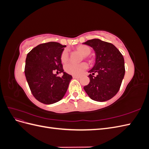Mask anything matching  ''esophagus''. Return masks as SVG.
<instances>
[{
	"instance_id": "34e87169",
	"label": "esophagus",
	"mask_w": 149,
	"mask_h": 149,
	"mask_svg": "<svg viewBox=\"0 0 149 149\" xmlns=\"http://www.w3.org/2000/svg\"><path fill=\"white\" fill-rule=\"evenodd\" d=\"M73 78H76V79H78L80 78V76H73Z\"/></svg>"
}]
</instances>
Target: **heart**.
I'll list each match as a JSON object with an SVG mask.
<instances>
[{
    "mask_svg": "<svg viewBox=\"0 0 149 149\" xmlns=\"http://www.w3.org/2000/svg\"><path fill=\"white\" fill-rule=\"evenodd\" d=\"M76 50L81 53L84 55L85 59L89 58L88 55H89L91 52V49L89 47L85 45H79L76 47ZM60 60L61 63H65L69 60V52L67 49H65L63 50L61 53ZM88 68V65L86 63H81L79 64H74V63H68L65 66V71L67 73L74 75V76H79L83 73Z\"/></svg>",
    "mask_w": 149,
    "mask_h": 149,
    "instance_id": "1",
    "label": "heart"
}]
</instances>
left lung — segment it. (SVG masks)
Segmentation results:
<instances>
[{
	"label": "left lung",
	"instance_id": "1",
	"mask_svg": "<svg viewBox=\"0 0 149 149\" xmlns=\"http://www.w3.org/2000/svg\"><path fill=\"white\" fill-rule=\"evenodd\" d=\"M93 48L95 64L88 72L89 83L84 87L91 100L103 102L118 93L125 74L124 59L113 44L94 38L83 43ZM96 73V77L93 75Z\"/></svg>",
	"mask_w": 149,
	"mask_h": 149
}]
</instances>
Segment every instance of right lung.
<instances>
[{"instance_id": "add662e5", "label": "right lung", "mask_w": 149, "mask_h": 149, "mask_svg": "<svg viewBox=\"0 0 149 149\" xmlns=\"http://www.w3.org/2000/svg\"><path fill=\"white\" fill-rule=\"evenodd\" d=\"M66 45L57 42L38 45L27 54L25 74L33 96L40 102L51 104L60 101L67 91L72 76L64 72L60 60ZM54 70L64 74L61 77Z\"/></svg>"}]
</instances>
